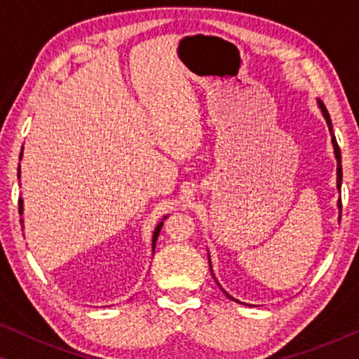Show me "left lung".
Segmentation results:
<instances>
[{
    "label": "left lung",
    "mask_w": 359,
    "mask_h": 359,
    "mask_svg": "<svg viewBox=\"0 0 359 359\" xmlns=\"http://www.w3.org/2000/svg\"><path fill=\"white\" fill-rule=\"evenodd\" d=\"M317 104H318V107H320V112H322L323 119H325V122H327V126H328V130H330V135H332L333 154H335V158H337V189H338V193H340V191H341V178H343L340 147H338V144H337V139H335V135H333V130H332V119H330V114H328L327 107L323 106V102H322L320 100H317ZM337 205H338V209H340V215H338V219H340V217H341V198L338 199ZM208 255H209V253H208ZM209 266H210V273H212V264H210V257H209ZM212 276H214V273H212ZM214 278H215V276H214ZM215 281H217V279H215ZM217 284H219V281H217ZM219 287L222 289V286H220V284H219ZM222 291H224V289H222ZM224 294H225V296H227L229 299H232V301H235V302H240V301H237V299H233L232 296H230L229 292H225V291H224ZM240 304H242V302H240Z\"/></svg>",
    "instance_id": "8db88e82"
}]
</instances>
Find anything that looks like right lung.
<instances>
[{"instance_id":"1","label":"right lung","mask_w":359,"mask_h":359,"mask_svg":"<svg viewBox=\"0 0 359 359\" xmlns=\"http://www.w3.org/2000/svg\"><path fill=\"white\" fill-rule=\"evenodd\" d=\"M22 158V150H21V155H19V160ZM21 178V165L18 166V180ZM22 212H24V201H22V198H19V214L22 215ZM168 217V215H165L163 219H161V222H158V225H156L155 227V230H154V235H151V250H154L155 252V245H156V238H158V235H160V230H161V225H163V220ZM21 224H24V220L21 219Z\"/></svg>"}]
</instances>
